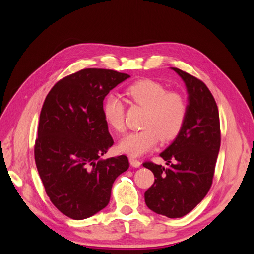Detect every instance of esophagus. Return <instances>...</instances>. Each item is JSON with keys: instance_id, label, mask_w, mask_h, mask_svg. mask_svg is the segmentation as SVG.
Wrapping results in <instances>:
<instances>
[{"instance_id": "esophagus-1", "label": "esophagus", "mask_w": 254, "mask_h": 254, "mask_svg": "<svg viewBox=\"0 0 254 254\" xmlns=\"http://www.w3.org/2000/svg\"><path fill=\"white\" fill-rule=\"evenodd\" d=\"M129 161H130V164H131V166H133V167H140L141 166V161L140 160L134 159V158H130Z\"/></svg>"}]
</instances>
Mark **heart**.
Returning <instances> with one entry per match:
<instances>
[{
  "label": "heart",
  "instance_id": "heart-1",
  "mask_svg": "<svg viewBox=\"0 0 254 254\" xmlns=\"http://www.w3.org/2000/svg\"><path fill=\"white\" fill-rule=\"evenodd\" d=\"M130 104L145 108L143 129L123 137L119 149L131 157H139L149 151L158 143L174 140L181 131L188 114L187 101L180 93L167 91L166 87L152 79H139L125 89ZM104 118L114 131L125 129V105L110 95L103 105Z\"/></svg>",
  "mask_w": 254,
  "mask_h": 254
}]
</instances>
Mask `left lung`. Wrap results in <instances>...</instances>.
Here are the masks:
<instances>
[{
    "mask_svg": "<svg viewBox=\"0 0 254 254\" xmlns=\"http://www.w3.org/2000/svg\"><path fill=\"white\" fill-rule=\"evenodd\" d=\"M172 68L186 82L188 114L180 133L160 155L167 166L151 161L143 163L155 175V182L144 196L151 211L179 218L200 203L210 190L221 136L218 108L209 88L195 76Z\"/></svg>",
    "mask_w": 254,
    "mask_h": 254,
    "instance_id": "1",
    "label": "left lung"
}]
</instances>
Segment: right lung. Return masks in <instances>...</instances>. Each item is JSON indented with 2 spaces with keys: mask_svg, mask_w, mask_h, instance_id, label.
I'll list each match as a JSON object with an SVG mask.
<instances>
[{
  "mask_svg": "<svg viewBox=\"0 0 254 254\" xmlns=\"http://www.w3.org/2000/svg\"><path fill=\"white\" fill-rule=\"evenodd\" d=\"M129 77L83 68L57 81L45 97L35 161L50 200L72 219H86L106 207L114 180L129 168L125 155L101 159L113 145L103 102Z\"/></svg>",
  "mask_w": 254,
  "mask_h": 254,
  "instance_id": "add662e5",
  "label": "right lung"
}]
</instances>
